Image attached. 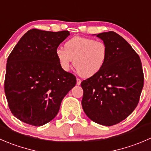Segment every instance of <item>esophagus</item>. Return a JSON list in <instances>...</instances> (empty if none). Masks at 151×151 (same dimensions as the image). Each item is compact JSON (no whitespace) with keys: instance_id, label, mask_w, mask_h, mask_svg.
Returning a JSON list of instances; mask_svg holds the SVG:
<instances>
[{"instance_id":"1","label":"esophagus","mask_w":151,"mask_h":151,"mask_svg":"<svg viewBox=\"0 0 151 151\" xmlns=\"http://www.w3.org/2000/svg\"><path fill=\"white\" fill-rule=\"evenodd\" d=\"M81 84V80H80L79 78H77V86H80Z\"/></svg>"}]
</instances>
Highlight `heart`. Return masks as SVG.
Wrapping results in <instances>:
<instances>
[{"label":"heart","mask_w":151,"mask_h":151,"mask_svg":"<svg viewBox=\"0 0 151 151\" xmlns=\"http://www.w3.org/2000/svg\"><path fill=\"white\" fill-rule=\"evenodd\" d=\"M108 46L104 42L91 38L74 37L67 41L65 49L58 48L56 58L64 71L69 69L72 60L83 77H91L102 68L108 58Z\"/></svg>","instance_id":"obj_1"}]
</instances>
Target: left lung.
Masks as SVG:
<instances>
[{
    "label": "left lung",
    "mask_w": 151,
    "mask_h": 151,
    "mask_svg": "<svg viewBox=\"0 0 151 151\" xmlns=\"http://www.w3.org/2000/svg\"><path fill=\"white\" fill-rule=\"evenodd\" d=\"M108 46L102 69L83 80L82 107L93 122L105 126L126 119L138 105L144 85L142 63L137 52L114 32L96 34Z\"/></svg>",
    "instance_id": "8db88e82"
}]
</instances>
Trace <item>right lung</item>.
Segmentation results:
<instances>
[{
  "label": "right lung",
  "mask_w": 151,
  "mask_h": 151,
  "mask_svg": "<svg viewBox=\"0 0 151 151\" xmlns=\"http://www.w3.org/2000/svg\"><path fill=\"white\" fill-rule=\"evenodd\" d=\"M68 31L31 29L7 59L4 90L12 114L22 122L41 126L59 112L64 96L76 85V77L64 71L56 58Z\"/></svg>",
  "instance_id": "obj_1"
}]
</instances>
